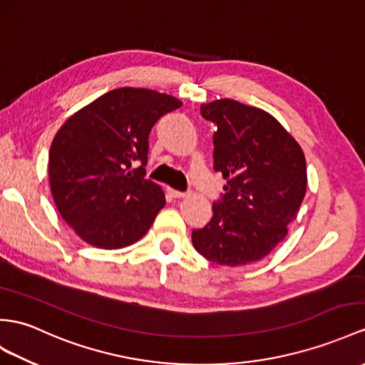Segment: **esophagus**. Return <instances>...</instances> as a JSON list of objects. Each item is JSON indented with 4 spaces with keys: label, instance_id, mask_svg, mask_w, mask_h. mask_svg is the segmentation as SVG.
<instances>
[{
    "label": "esophagus",
    "instance_id": "1",
    "mask_svg": "<svg viewBox=\"0 0 365 365\" xmlns=\"http://www.w3.org/2000/svg\"><path fill=\"white\" fill-rule=\"evenodd\" d=\"M168 193H170L172 198H184V197H187V193H185V192H180V190H175V189H168Z\"/></svg>",
    "mask_w": 365,
    "mask_h": 365
}]
</instances>
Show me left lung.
<instances>
[{
  "label": "left lung",
  "mask_w": 365,
  "mask_h": 365,
  "mask_svg": "<svg viewBox=\"0 0 365 365\" xmlns=\"http://www.w3.org/2000/svg\"><path fill=\"white\" fill-rule=\"evenodd\" d=\"M217 125L213 168L227 181L213 217L192 230L204 259L221 266L262 260L288 234L307 192V163L297 140L260 108L232 99L201 105Z\"/></svg>",
  "instance_id": "8db88e82"
}]
</instances>
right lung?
I'll return each mask as SVG.
<instances>
[{
    "instance_id": "add662e5",
    "label": "right lung",
    "mask_w": 365,
    "mask_h": 365,
    "mask_svg": "<svg viewBox=\"0 0 365 365\" xmlns=\"http://www.w3.org/2000/svg\"><path fill=\"white\" fill-rule=\"evenodd\" d=\"M181 105L147 88H118L60 127L49 150L51 193L83 242L119 250L147 234L165 204L163 189L144 178L148 135L158 119Z\"/></svg>"
}]
</instances>
